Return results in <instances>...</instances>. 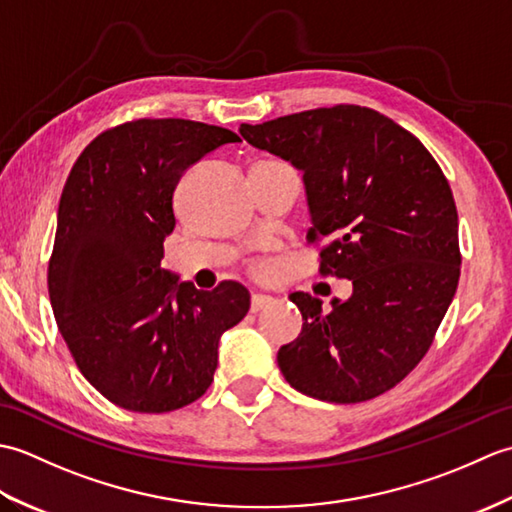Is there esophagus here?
Listing matches in <instances>:
<instances>
[{
	"label": "esophagus",
	"instance_id": "obj_1",
	"mask_svg": "<svg viewBox=\"0 0 512 512\" xmlns=\"http://www.w3.org/2000/svg\"><path fill=\"white\" fill-rule=\"evenodd\" d=\"M270 303H273V297H266V295H253L250 297V312H259L268 308Z\"/></svg>",
	"mask_w": 512,
	"mask_h": 512
}]
</instances>
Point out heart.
<instances>
[{
    "instance_id": "heart-1",
    "label": "heart",
    "mask_w": 512,
    "mask_h": 512,
    "mask_svg": "<svg viewBox=\"0 0 512 512\" xmlns=\"http://www.w3.org/2000/svg\"><path fill=\"white\" fill-rule=\"evenodd\" d=\"M255 270H259V266H257V268H255Z\"/></svg>"
}]
</instances>
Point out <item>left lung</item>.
<instances>
[{
	"label": "left lung",
	"mask_w": 512,
	"mask_h": 512,
	"mask_svg": "<svg viewBox=\"0 0 512 512\" xmlns=\"http://www.w3.org/2000/svg\"><path fill=\"white\" fill-rule=\"evenodd\" d=\"M239 134L303 171L319 273L354 286L330 312L292 292L303 328L277 354L281 374L339 405L385 394L429 352L458 288L449 180L416 136L361 105L244 123Z\"/></svg>",
	"instance_id": "8db88e82"
}]
</instances>
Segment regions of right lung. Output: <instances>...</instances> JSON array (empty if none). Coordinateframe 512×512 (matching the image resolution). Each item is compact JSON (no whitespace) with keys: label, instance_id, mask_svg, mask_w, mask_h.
Returning a JSON list of instances; mask_svg holds the SVG:
<instances>
[{"label":"right lung","instance_id":"1","mask_svg":"<svg viewBox=\"0 0 512 512\" xmlns=\"http://www.w3.org/2000/svg\"><path fill=\"white\" fill-rule=\"evenodd\" d=\"M231 129L136 118L81 151L61 193L48 262L54 319L81 374L127 411L167 413L209 389L220 334L246 317L248 290L180 284L160 266L173 193Z\"/></svg>","mask_w":512,"mask_h":512}]
</instances>
